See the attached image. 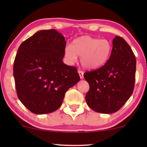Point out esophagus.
Returning a JSON list of instances; mask_svg holds the SVG:
<instances>
[{
	"instance_id": "1",
	"label": "esophagus",
	"mask_w": 147,
	"mask_h": 147,
	"mask_svg": "<svg viewBox=\"0 0 147 147\" xmlns=\"http://www.w3.org/2000/svg\"><path fill=\"white\" fill-rule=\"evenodd\" d=\"M79 77H80L81 79H84V72L82 71V70H79Z\"/></svg>"
}]
</instances>
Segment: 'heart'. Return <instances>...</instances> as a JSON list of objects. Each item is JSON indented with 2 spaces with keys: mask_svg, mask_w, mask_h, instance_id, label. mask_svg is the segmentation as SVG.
I'll return each mask as SVG.
<instances>
[{
  "mask_svg": "<svg viewBox=\"0 0 147 147\" xmlns=\"http://www.w3.org/2000/svg\"><path fill=\"white\" fill-rule=\"evenodd\" d=\"M112 43L107 39H99L90 36L75 38L65 49V55L71 62L81 57V64L86 69H97L104 65L110 58Z\"/></svg>",
  "mask_w": 147,
  "mask_h": 147,
  "instance_id": "obj_1",
  "label": "heart"
}]
</instances>
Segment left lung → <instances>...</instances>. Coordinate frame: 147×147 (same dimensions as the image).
Returning <instances> with one entry per match:
<instances>
[{"instance_id": "obj_1", "label": "left lung", "mask_w": 147, "mask_h": 147, "mask_svg": "<svg viewBox=\"0 0 147 147\" xmlns=\"http://www.w3.org/2000/svg\"><path fill=\"white\" fill-rule=\"evenodd\" d=\"M136 70V59L131 47L122 37L116 36L108 61L84 74L90 86L86 95L88 106L101 113L117 112L132 95Z\"/></svg>"}]
</instances>
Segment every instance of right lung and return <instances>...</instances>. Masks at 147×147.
I'll list each match as a JSON object with an SVG mask.
<instances>
[{
  "label": "right lung",
  "mask_w": 147,
  "mask_h": 147,
  "mask_svg": "<svg viewBox=\"0 0 147 147\" xmlns=\"http://www.w3.org/2000/svg\"><path fill=\"white\" fill-rule=\"evenodd\" d=\"M66 41L56 30H41L21 43L14 62L19 100L35 114L54 112L80 80L75 66L63 63Z\"/></svg>",
  "instance_id": "right-lung-1"
}]
</instances>
